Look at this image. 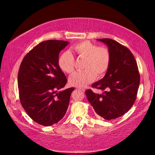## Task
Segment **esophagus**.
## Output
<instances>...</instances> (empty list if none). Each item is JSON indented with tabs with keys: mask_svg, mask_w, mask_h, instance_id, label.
I'll return each instance as SVG.
<instances>
[{
	"mask_svg": "<svg viewBox=\"0 0 155 155\" xmlns=\"http://www.w3.org/2000/svg\"><path fill=\"white\" fill-rule=\"evenodd\" d=\"M77 88H78V90H80V91H83V92H84V91H85V89H84V88H79V87Z\"/></svg>",
	"mask_w": 155,
	"mask_h": 155,
	"instance_id": "esophagus-1",
	"label": "esophagus"
}]
</instances>
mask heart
I'll use <instances>...</instances> for the list:
<instances>
[{"label": "heart", "instance_id": "obj_1", "mask_svg": "<svg viewBox=\"0 0 155 155\" xmlns=\"http://www.w3.org/2000/svg\"><path fill=\"white\" fill-rule=\"evenodd\" d=\"M72 49L78 58L84 61V71L76 72L69 78L72 86L84 87L95 77L101 78L107 73L110 64L111 52L106 46L98 47L89 41H83L75 44ZM58 65L65 73L72 74L75 68L73 55L69 51L62 52L58 58Z\"/></svg>", "mask_w": 155, "mask_h": 155}]
</instances>
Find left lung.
Returning a JSON list of instances; mask_svg holds the SVG:
<instances>
[{"label": "left lung", "mask_w": 155, "mask_h": 155, "mask_svg": "<svg viewBox=\"0 0 155 155\" xmlns=\"http://www.w3.org/2000/svg\"><path fill=\"white\" fill-rule=\"evenodd\" d=\"M107 44L111 61L106 75L85 92L96 113L108 120L123 116L133 107L140 84V74L134 55L127 47L110 38L98 39Z\"/></svg>", "instance_id": "obj_1"}]
</instances>
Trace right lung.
Listing matches in <instances>:
<instances>
[{"label": "right lung", "mask_w": 155, "mask_h": 155, "mask_svg": "<svg viewBox=\"0 0 155 155\" xmlns=\"http://www.w3.org/2000/svg\"><path fill=\"white\" fill-rule=\"evenodd\" d=\"M68 44L64 41H42L25 56L20 65V101L28 116L42 126H51L64 117L74 90H62L67 78L58 65L59 52Z\"/></svg>", "instance_id": "add662e5"}]
</instances>
